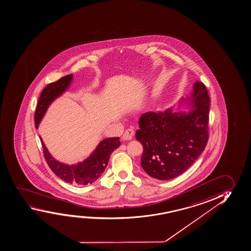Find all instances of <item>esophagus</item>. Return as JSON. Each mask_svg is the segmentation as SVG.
Instances as JSON below:
<instances>
[{
	"label": "esophagus",
	"instance_id": "34e87169",
	"mask_svg": "<svg viewBox=\"0 0 251 251\" xmlns=\"http://www.w3.org/2000/svg\"><path fill=\"white\" fill-rule=\"evenodd\" d=\"M133 136H134V130L132 128H129V129H127L126 131L124 132L122 139L123 140H131Z\"/></svg>",
	"mask_w": 251,
	"mask_h": 251
}]
</instances>
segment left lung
<instances>
[{"label": "left lung", "mask_w": 251, "mask_h": 251, "mask_svg": "<svg viewBox=\"0 0 251 251\" xmlns=\"http://www.w3.org/2000/svg\"><path fill=\"white\" fill-rule=\"evenodd\" d=\"M188 112H148L139 120L136 139L144 147L141 166L154 178L170 180L185 172L205 148L210 97L206 86L196 82Z\"/></svg>", "instance_id": "left-lung-1"}]
</instances>
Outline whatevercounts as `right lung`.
<instances>
[{"mask_svg":"<svg viewBox=\"0 0 251 251\" xmlns=\"http://www.w3.org/2000/svg\"><path fill=\"white\" fill-rule=\"evenodd\" d=\"M72 79L73 75H66L55 82L50 83L42 90L34 113L36 128L49 105L68 89ZM41 141L44 157L49 168L65 182L75 185H87L95 182L103 174L108 165L112 151L120 146V138L118 137L104 139L99 144L90 157L77 165H68L55 160L49 153L41 139Z\"/></svg>","mask_w":251,"mask_h":251,"instance_id":"right-lung-1","label":"right lung"}]
</instances>
